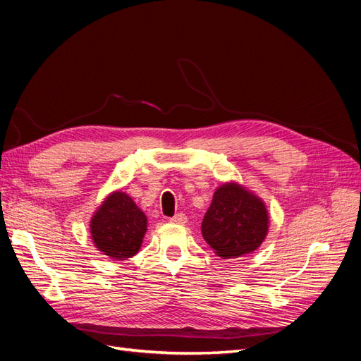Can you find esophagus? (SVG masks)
<instances>
[{"mask_svg":"<svg viewBox=\"0 0 361 361\" xmlns=\"http://www.w3.org/2000/svg\"><path fill=\"white\" fill-rule=\"evenodd\" d=\"M171 223H176V224H185L187 223V215L185 214H176L174 216L170 218Z\"/></svg>","mask_w":361,"mask_h":361,"instance_id":"34e87169","label":"esophagus"}]
</instances>
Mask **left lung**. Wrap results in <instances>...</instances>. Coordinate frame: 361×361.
Returning a JSON list of instances; mask_svg holds the SVG:
<instances>
[{
    "instance_id": "8db88e82",
    "label": "left lung",
    "mask_w": 361,
    "mask_h": 361,
    "mask_svg": "<svg viewBox=\"0 0 361 361\" xmlns=\"http://www.w3.org/2000/svg\"><path fill=\"white\" fill-rule=\"evenodd\" d=\"M269 216L265 203L235 182L224 183L214 192L202 223V235L216 256L239 257L264 243Z\"/></svg>"
}]
</instances>
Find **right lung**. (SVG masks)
Masks as SVG:
<instances>
[{"label": "right lung", "instance_id": "1", "mask_svg": "<svg viewBox=\"0 0 361 361\" xmlns=\"http://www.w3.org/2000/svg\"><path fill=\"white\" fill-rule=\"evenodd\" d=\"M147 231V218L126 192L114 191L92 216L90 233L102 255L126 260L137 255Z\"/></svg>", "mask_w": 361, "mask_h": 361}]
</instances>
